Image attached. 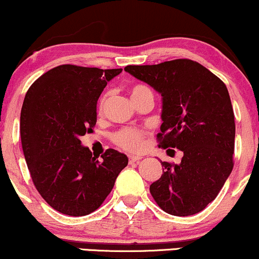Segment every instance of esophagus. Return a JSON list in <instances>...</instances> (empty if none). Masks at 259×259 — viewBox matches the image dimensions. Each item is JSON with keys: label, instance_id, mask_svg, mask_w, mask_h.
Wrapping results in <instances>:
<instances>
[{"label": "esophagus", "instance_id": "obj_1", "mask_svg": "<svg viewBox=\"0 0 259 259\" xmlns=\"http://www.w3.org/2000/svg\"><path fill=\"white\" fill-rule=\"evenodd\" d=\"M139 160H142V156H135V155H131L130 156V163L138 162Z\"/></svg>", "mask_w": 259, "mask_h": 259}]
</instances>
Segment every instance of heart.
Returning a JSON list of instances; mask_svg holds the SVG:
<instances>
[{
    "mask_svg": "<svg viewBox=\"0 0 259 259\" xmlns=\"http://www.w3.org/2000/svg\"><path fill=\"white\" fill-rule=\"evenodd\" d=\"M147 92H151V91L148 87L142 86V84H137L131 90V98H136V97ZM103 105H104V99L100 102V109L103 108ZM143 137H144V133L141 130L122 128L115 133L112 139H114L115 144L124 149V150L139 151L143 147Z\"/></svg>",
    "mask_w": 259,
    "mask_h": 259,
    "instance_id": "obj_1",
    "label": "heart"
}]
</instances>
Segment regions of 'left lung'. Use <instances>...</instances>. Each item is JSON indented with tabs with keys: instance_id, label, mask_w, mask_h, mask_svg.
<instances>
[{
	"instance_id": "1",
	"label": "left lung",
	"mask_w": 259,
	"mask_h": 259,
	"mask_svg": "<svg viewBox=\"0 0 259 259\" xmlns=\"http://www.w3.org/2000/svg\"><path fill=\"white\" fill-rule=\"evenodd\" d=\"M124 71L162 97L160 147L183 151L178 165L161 161L162 176L150 185L151 195L172 215L199 213L233 171L235 121L227 86L190 59L128 65Z\"/></svg>"
}]
</instances>
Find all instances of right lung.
Listing matches in <instances>:
<instances>
[{"instance_id":"right-lung-1","label":"right lung","mask_w":259,"mask_h":259,"mask_svg":"<svg viewBox=\"0 0 259 259\" xmlns=\"http://www.w3.org/2000/svg\"><path fill=\"white\" fill-rule=\"evenodd\" d=\"M121 71L65 64L39 76L25 94L20 138L27 168L39 195L60 213L80 217L99 208L128 163L114 149L98 161L80 141L93 132L98 98Z\"/></svg>"}]
</instances>
